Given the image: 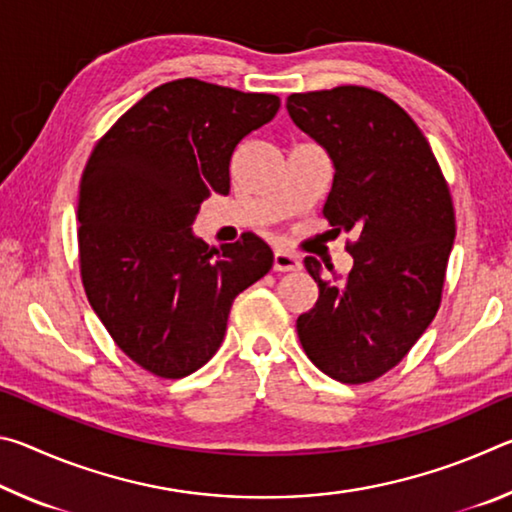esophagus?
Returning a JSON list of instances; mask_svg holds the SVG:
<instances>
[{
    "label": "esophagus",
    "mask_w": 512,
    "mask_h": 512,
    "mask_svg": "<svg viewBox=\"0 0 512 512\" xmlns=\"http://www.w3.org/2000/svg\"><path fill=\"white\" fill-rule=\"evenodd\" d=\"M273 268H275V271H298L300 259L289 255V253H284V250H275Z\"/></svg>",
    "instance_id": "esophagus-1"
}]
</instances>
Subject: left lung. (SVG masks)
I'll use <instances>...</instances> for the list:
<instances>
[{"label": "left lung", "mask_w": 512, "mask_h": 512, "mask_svg": "<svg viewBox=\"0 0 512 512\" xmlns=\"http://www.w3.org/2000/svg\"><path fill=\"white\" fill-rule=\"evenodd\" d=\"M287 110L334 164L323 214L332 232H354V264L318 282V300L298 316L307 357L327 377L366 384L400 363L431 325L443 298L456 237L454 205L427 137L386 94L341 85L291 94Z\"/></svg>", "instance_id": "8db88e82"}]
</instances>
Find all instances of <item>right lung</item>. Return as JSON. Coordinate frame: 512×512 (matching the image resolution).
Wrapping results in <instances>:
<instances>
[{
    "mask_svg": "<svg viewBox=\"0 0 512 512\" xmlns=\"http://www.w3.org/2000/svg\"><path fill=\"white\" fill-rule=\"evenodd\" d=\"M280 108L275 94L198 79L151 90L94 146L79 192L88 300L121 352L164 379L205 366L230 307L273 266L253 232L210 248L192 225L207 196L230 192V158Z\"/></svg>",
    "mask_w": 512,
    "mask_h": 512,
    "instance_id": "add662e5",
    "label": "right lung"
}]
</instances>
